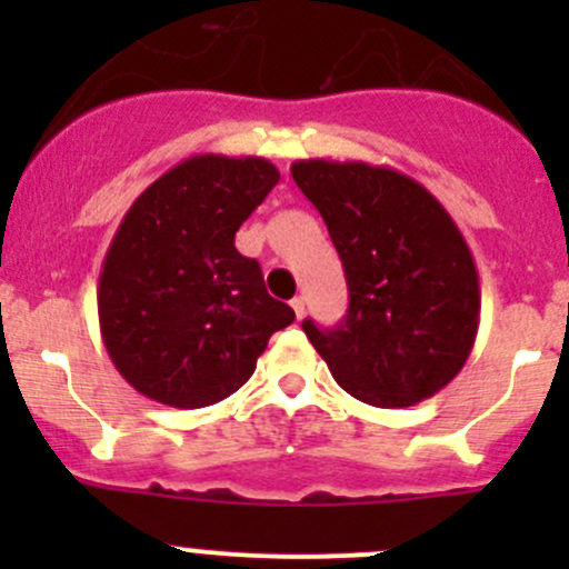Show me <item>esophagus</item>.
<instances>
[{
    "label": "esophagus",
    "instance_id": "34e87169",
    "mask_svg": "<svg viewBox=\"0 0 569 569\" xmlns=\"http://www.w3.org/2000/svg\"><path fill=\"white\" fill-rule=\"evenodd\" d=\"M291 308H295L297 319L306 317V297H295V300H291Z\"/></svg>",
    "mask_w": 569,
    "mask_h": 569
}]
</instances>
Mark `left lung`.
<instances>
[{
	"instance_id": "1",
	"label": "left lung",
	"mask_w": 569,
	"mask_h": 569,
	"mask_svg": "<svg viewBox=\"0 0 569 569\" xmlns=\"http://www.w3.org/2000/svg\"><path fill=\"white\" fill-rule=\"evenodd\" d=\"M291 176L347 274L341 325L302 321L338 386L386 410L443 391L473 349L481 308L473 252L449 211L386 164L300 159Z\"/></svg>"
}]
</instances>
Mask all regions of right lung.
Wrapping results in <instances>:
<instances>
[{"instance_id": "add662e5", "label": "right lung", "mask_w": 569, "mask_h": 569, "mask_svg": "<svg viewBox=\"0 0 569 569\" xmlns=\"http://www.w3.org/2000/svg\"><path fill=\"white\" fill-rule=\"evenodd\" d=\"M278 178L261 157L198 153L126 211L101 263L99 325L134 391L181 410L217 405L295 321L267 295L256 258L233 244Z\"/></svg>"}]
</instances>
